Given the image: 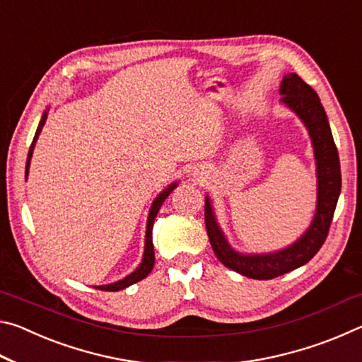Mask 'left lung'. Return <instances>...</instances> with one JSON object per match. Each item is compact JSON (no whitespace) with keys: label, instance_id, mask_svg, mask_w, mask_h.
<instances>
[{"label":"left lung","instance_id":"1","mask_svg":"<svg viewBox=\"0 0 362 362\" xmlns=\"http://www.w3.org/2000/svg\"><path fill=\"white\" fill-rule=\"evenodd\" d=\"M281 102L289 107L305 124L313 144L317 177V201L315 218L298 240L278 252L240 254L233 249L217 223L209 196L204 203L207 236L217 259L226 268L252 279H273L308 263L326 241L329 226L341 189L339 151L334 142L327 115L320 97L297 73H287L279 88Z\"/></svg>","mask_w":362,"mask_h":362}]
</instances>
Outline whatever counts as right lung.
<instances>
[{"label": "right lung", "instance_id": "add662e5", "mask_svg": "<svg viewBox=\"0 0 362 362\" xmlns=\"http://www.w3.org/2000/svg\"><path fill=\"white\" fill-rule=\"evenodd\" d=\"M47 119V112L42 113L41 116V121L38 124V129L35 132V137H33V142L30 145V151H28V158H27V166H25V179L28 175V168H30V159H32L33 155V148H35V144L36 140H38L40 134L42 126H45V122ZM179 185V183L174 182L170 183V185L163 189L161 193L156 196V199L153 201V204L150 207V214H148V222H146V235H145V249H144V257H142V263L137 267L136 272H132L129 276L122 278L119 281H116V283L112 284H105V286H95V289H100V291H108V292H116V291H121V289H126V287H129L131 284H136L139 281H142L144 278H146L150 274V272L153 269V265H155V250H153V240H151V231H153V223H155V217L158 216L159 209H161V206L164 201H166L168 196L173 193V189Z\"/></svg>", "mask_w": 362, "mask_h": 362}]
</instances>
